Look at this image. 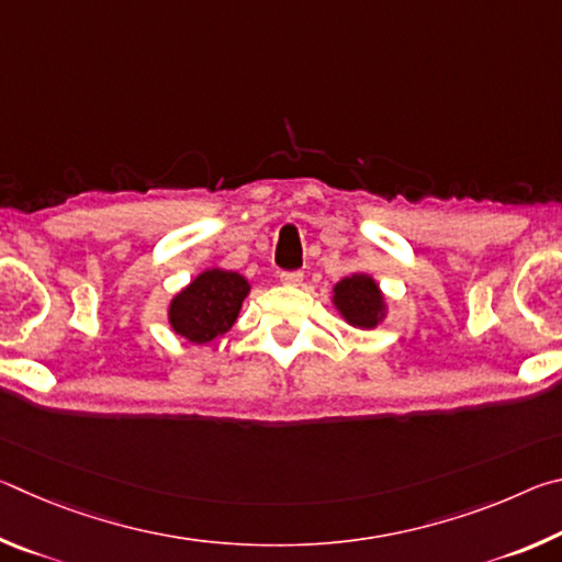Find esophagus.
Instances as JSON below:
<instances>
[{
  "label": "esophagus",
  "instance_id": "esophagus-1",
  "mask_svg": "<svg viewBox=\"0 0 562 562\" xmlns=\"http://www.w3.org/2000/svg\"><path fill=\"white\" fill-rule=\"evenodd\" d=\"M302 278H304V274L300 270H284V272H280V282L282 284H300Z\"/></svg>",
  "mask_w": 562,
  "mask_h": 562
}]
</instances>
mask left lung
<instances>
[{
    "label": "left lung",
    "mask_w": 562,
    "mask_h": 562,
    "mask_svg": "<svg viewBox=\"0 0 562 562\" xmlns=\"http://www.w3.org/2000/svg\"><path fill=\"white\" fill-rule=\"evenodd\" d=\"M335 304L349 325L361 329L376 327L384 312L382 292H379L376 282L367 278V274H351V278L337 282Z\"/></svg>",
    "instance_id": "obj_1"
}]
</instances>
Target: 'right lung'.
I'll return each mask as SVG.
<instances>
[{
    "mask_svg": "<svg viewBox=\"0 0 562 562\" xmlns=\"http://www.w3.org/2000/svg\"><path fill=\"white\" fill-rule=\"evenodd\" d=\"M247 292H250V284L237 272L207 270L198 274L170 302V327L188 341L205 345L235 325Z\"/></svg>",
    "mask_w": 562,
    "mask_h": 562,
    "instance_id": "obj_1",
    "label": "right lung"
}]
</instances>
